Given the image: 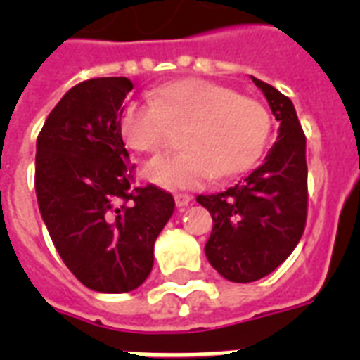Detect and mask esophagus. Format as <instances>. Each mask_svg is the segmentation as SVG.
Masks as SVG:
<instances>
[{
    "label": "esophagus",
    "mask_w": 360,
    "mask_h": 360,
    "mask_svg": "<svg viewBox=\"0 0 360 360\" xmlns=\"http://www.w3.org/2000/svg\"><path fill=\"white\" fill-rule=\"evenodd\" d=\"M191 202H192V196H188V194H175V205H177L179 209L186 207Z\"/></svg>",
    "instance_id": "1"
}]
</instances>
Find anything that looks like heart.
<instances>
[{"mask_svg":"<svg viewBox=\"0 0 360 360\" xmlns=\"http://www.w3.org/2000/svg\"><path fill=\"white\" fill-rule=\"evenodd\" d=\"M183 151L146 164L143 175L164 188H192L214 174L233 177L252 168L265 151L271 115L257 98L214 82L186 78L130 101L120 129L130 149L160 153L172 129H183Z\"/></svg>","mask_w":360,"mask_h":360,"instance_id":"b5f03b06","label":"heart"}]
</instances>
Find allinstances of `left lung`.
<instances>
[{
    "label": "left lung",
    "mask_w": 360,
    "mask_h": 360,
    "mask_svg": "<svg viewBox=\"0 0 360 360\" xmlns=\"http://www.w3.org/2000/svg\"><path fill=\"white\" fill-rule=\"evenodd\" d=\"M280 123L262 166L228 191L198 196L213 217L205 245L209 263L231 282L273 273L301 240L308 213L307 136L290 98L252 76Z\"/></svg>",
    "instance_id": "8db88e82"
}]
</instances>
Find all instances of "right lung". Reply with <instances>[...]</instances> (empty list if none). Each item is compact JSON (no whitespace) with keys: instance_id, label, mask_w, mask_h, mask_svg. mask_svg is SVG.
<instances>
[{"instance_id":"right-lung-1","label":"right lung","mask_w":360,"mask_h":360,"mask_svg":"<svg viewBox=\"0 0 360 360\" xmlns=\"http://www.w3.org/2000/svg\"><path fill=\"white\" fill-rule=\"evenodd\" d=\"M132 82H80L65 93L37 138L35 191L42 220L69 271L89 290L124 293L146 282L153 246L175 202L136 186L120 121Z\"/></svg>"}]
</instances>
